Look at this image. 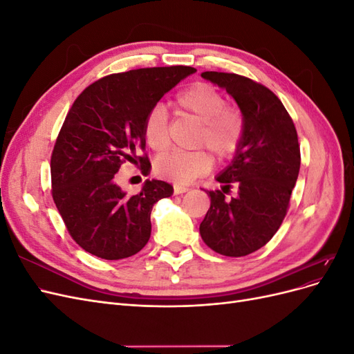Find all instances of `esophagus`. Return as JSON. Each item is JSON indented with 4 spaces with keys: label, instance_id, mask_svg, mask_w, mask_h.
Segmentation results:
<instances>
[{
    "label": "esophagus",
    "instance_id": "esophagus-1",
    "mask_svg": "<svg viewBox=\"0 0 354 354\" xmlns=\"http://www.w3.org/2000/svg\"><path fill=\"white\" fill-rule=\"evenodd\" d=\"M189 189L187 187H185V186H178V185H176L174 186V195H183V194H186Z\"/></svg>",
    "mask_w": 354,
    "mask_h": 354
}]
</instances>
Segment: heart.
I'll return each mask as SVG.
<instances>
[{
    "label": "heart",
    "instance_id": "obj_1",
    "mask_svg": "<svg viewBox=\"0 0 354 354\" xmlns=\"http://www.w3.org/2000/svg\"><path fill=\"white\" fill-rule=\"evenodd\" d=\"M176 109L194 116L201 124L196 136L198 146H207L218 159H226L238 151L243 134L242 113L226 108L223 95L208 84H194L180 91L174 100ZM145 138L155 152H162L169 145L168 113L164 106L156 104L145 120ZM212 167V158L205 151L168 152L160 155L156 162V173L174 183H190L205 174Z\"/></svg>",
    "mask_w": 354,
    "mask_h": 354
}]
</instances>
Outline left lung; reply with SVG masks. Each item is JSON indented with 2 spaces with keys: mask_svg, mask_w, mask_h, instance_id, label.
<instances>
[{
  "mask_svg": "<svg viewBox=\"0 0 354 354\" xmlns=\"http://www.w3.org/2000/svg\"><path fill=\"white\" fill-rule=\"evenodd\" d=\"M201 77L224 88L243 118V134L232 162L216 177L239 186L227 201L222 192H207L211 207L199 226L202 241L226 257L260 250L281 227L297 183L299 145L291 116L264 85L236 73L202 72Z\"/></svg>",
  "mask_w": 354,
  "mask_h": 354,
  "instance_id": "left-lung-1",
  "label": "left lung"
}]
</instances>
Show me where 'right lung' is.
Listing matches in <instances>:
<instances>
[{"instance_id":"add662e5","label":"right lung","mask_w":354,"mask_h":354,"mask_svg":"<svg viewBox=\"0 0 354 354\" xmlns=\"http://www.w3.org/2000/svg\"><path fill=\"white\" fill-rule=\"evenodd\" d=\"M196 69L145 68L93 82L73 102L51 155L53 199L73 241L103 260H121L151 238L153 203L173 186L146 180L140 194L127 196L116 183L125 160L138 159L151 173L145 149V120L171 88Z\"/></svg>"}]
</instances>
